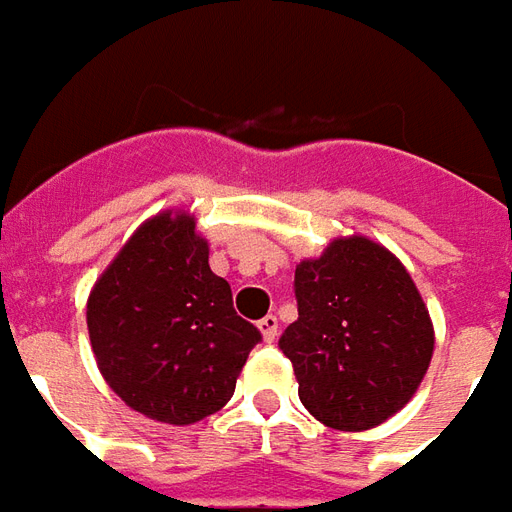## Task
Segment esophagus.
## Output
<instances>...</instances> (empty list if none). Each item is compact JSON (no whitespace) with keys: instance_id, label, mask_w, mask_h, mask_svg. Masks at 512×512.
<instances>
[{"instance_id":"1","label":"esophagus","mask_w":512,"mask_h":512,"mask_svg":"<svg viewBox=\"0 0 512 512\" xmlns=\"http://www.w3.org/2000/svg\"><path fill=\"white\" fill-rule=\"evenodd\" d=\"M257 329H260V334H263V340H266V343H274L279 334L277 315H266V318H260V321H257Z\"/></svg>"}]
</instances>
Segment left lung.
<instances>
[{"label": "left lung", "instance_id": "left-lung-1", "mask_svg": "<svg viewBox=\"0 0 512 512\" xmlns=\"http://www.w3.org/2000/svg\"><path fill=\"white\" fill-rule=\"evenodd\" d=\"M299 321L279 337L299 397L334 430H367L406 406L428 373L433 323L403 263L370 238H337L296 266Z\"/></svg>", "mask_w": 512, "mask_h": 512}]
</instances>
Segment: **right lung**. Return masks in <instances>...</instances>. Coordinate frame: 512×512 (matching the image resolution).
<instances>
[{
  "instance_id": "1",
  "label": "right lung",
  "mask_w": 512,
  "mask_h": 512,
  "mask_svg": "<svg viewBox=\"0 0 512 512\" xmlns=\"http://www.w3.org/2000/svg\"><path fill=\"white\" fill-rule=\"evenodd\" d=\"M90 343L106 384L158 422L191 425L233 397L263 337L233 310L227 279L186 213L145 222L95 282Z\"/></svg>"
}]
</instances>
